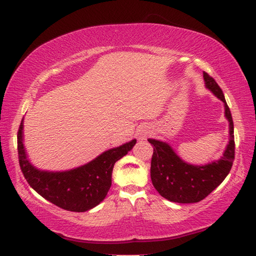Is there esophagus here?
Instances as JSON below:
<instances>
[{
    "label": "esophagus",
    "instance_id": "1",
    "mask_svg": "<svg viewBox=\"0 0 256 256\" xmlns=\"http://www.w3.org/2000/svg\"><path fill=\"white\" fill-rule=\"evenodd\" d=\"M145 135H146V134H142V138H145Z\"/></svg>",
    "mask_w": 256,
    "mask_h": 256
}]
</instances>
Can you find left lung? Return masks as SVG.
<instances>
[{"label":"left lung","mask_w":256,"mask_h":256,"mask_svg":"<svg viewBox=\"0 0 256 256\" xmlns=\"http://www.w3.org/2000/svg\"><path fill=\"white\" fill-rule=\"evenodd\" d=\"M204 80L206 88L224 102V116L229 122V143L220 160L206 165H192L182 160L168 143L148 138L154 148L150 162L152 182L162 197L172 202L194 204L204 199L224 180L234 160V128L230 108L214 79L204 72Z\"/></svg>","instance_id":"obj_1"}]
</instances>
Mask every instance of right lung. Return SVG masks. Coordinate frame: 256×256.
Wrapping results in <instances>:
<instances>
[{"mask_svg": "<svg viewBox=\"0 0 256 256\" xmlns=\"http://www.w3.org/2000/svg\"><path fill=\"white\" fill-rule=\"evenodd\" d=\"M24 118L18 133L20 170L30 186L42 198L68 211L84 212L99 204L112 184L114 164L126 155L136 140L103 152L94 160L72 170L50 172L32 165L24 148Z\"/></svg>", "mask_w": 256, "mask_h": 256, "instance_id": "add662e5", "label": "right lung"}]
</instances>
